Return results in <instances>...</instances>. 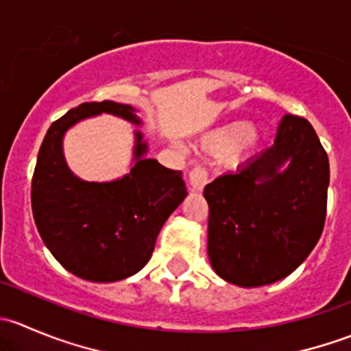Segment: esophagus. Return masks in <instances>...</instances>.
Instances as JSON below:
<instances>
[{
	"label": "esophagus",
	"instance_id": "obj_1",
	"mask_svg": "<svg viewBox=\"0 0 351 351\" xmlns=\"http://www.w3.org/2000/svg\"><path fill=\"white\" fill-rule=\"evenodd\" d=\"M205 183H207V171L202 166H195L190 171V186H192L193 192H202Z\"/></svg>",
	"mask_w": 351,
	"mask_h": 351
}]
</instances>
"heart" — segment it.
I'll list each match as a JSON object with an SVG mask.
<instances>
[{"label":"heart","instance_id":"b5f03b06","mask_svg":"<svg viewBox=\"0 0 351 351\" xmlns=\"http://www.w3.org/2000/svg\"><path fill=\"white\" fill-rule=\"evenodd\" d=\"M254 129L247 122H232L202 136V149L210 154H228L253 143Z\"/></svg>","mask_w":351,"mask_h":351}]
</instances>
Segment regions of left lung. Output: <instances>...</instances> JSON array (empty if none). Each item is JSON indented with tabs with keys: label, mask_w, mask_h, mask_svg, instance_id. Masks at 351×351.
I'll use <instances>...</instances> for the list:
<instances>
[{
	"label": "left lung",
	"mask_w": 351,
	"mask_h": 351,
	"mask_svg": "<svg viewBox=\"0 0 351 351\" xmlns=\"http://www.w3.org/2000/svg\"><path fill=\"white\" fill-rule=\"evenodd\" d=\"M328 185V154L313 125L285 115L274 146L205 186L215 274L239 287L292 274L319 241Z\"/></svg>",
	"instance_id": "left-lung-1"
}]
</instances>
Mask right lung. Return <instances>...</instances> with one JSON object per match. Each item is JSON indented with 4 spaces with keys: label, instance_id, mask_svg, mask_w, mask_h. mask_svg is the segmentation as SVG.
Listing matches in <instances>:
<instances>
[{
    "label": "right lung",
    "instance_id": "obj_1",
    "mask_svg": "<svg viewBox=\"0 0 351 351\" xmlns=\"http://www.w3.org/2000/svg\"><path fill=\"white\" fill-rule=\"evenodd\" d=\"M132 105L91 101L49 127L32 180V210L42 241L76 277L119 282L143 270L166 219L189 193L182 171L146 158L147 143L134 132L132 168L112 182H86L67 166L62 141L71 127L110 113L143 125Z\"/></svg>",
    "mask_w": 351,
    "mask_h": 351
}]
</instances>
